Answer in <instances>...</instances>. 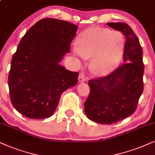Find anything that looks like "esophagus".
Segmentation results:
<instances>
[{"label":"esophagus","instance_id":"1","mask_svg":"<svg viewBox=\"0 0 155 155\" xmlns=\"http://www.w3.org/2000/svg\"><path fill=\"white\" fill-rule=\"evenodd\" d=\"M86 80V76L84 73H80L79 76V81L80 83H82V82L85 81Z\"/></svg>","mask_w":155,"mask_h":155}]
</instances>
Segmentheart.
<instances>
[{
    "instance_id": "1",
    "label": "heart",
    "mask_w": 155,
    "mask_h": 155,
    "mask_svg": "<svg viewBox=\"0 0 155 155\" xmlns=\"http://www.w3.org/2000/svg\"><path fill=\"white\" fill-rule=\"evenodd\" d=\"M124 39L120 33L103 28H90L80 35L71 51L81 59H90L91 71L106 75L115 69L122 57Z\"/></svg>"
}]
</instances>
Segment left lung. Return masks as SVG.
Returning <instances> with one entry per match:
<instances>
[{"mask_svg":"<svg viewBox=\"0 0 155 155\" xmlns=\"http://www.w3.org/2000/svg\"><path fill=\"white\" fill-rule=\"evenodd\" d=\"M107 25L126 38L124 63L108 75L89 80L84 111L91 120L110 125L130 116L137 108L143 91L144 64L142 47L130 27L124 22Z\"/></svg>","mask_w":155,"mask_h":155,"instance_id":"1","label":"left lung"}]
</instances>
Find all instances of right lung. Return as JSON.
<instances>
[{"mask_svg":"<svg viewBox=\"0 0 155 155\" xmlns=\"http://www.w3.org/2000/svg\"><path fill=\"white\" fill-rule=\"evenodd\" d=\"M78 26L45 18L25 33L11 61L8 75L14 108L30 119H44L54 113L62 93L78 82L79 73L59 64Z\"/></svg>","mask_w":155,"mask_h":155,"instance_id":"add662e5","label":"right lung"}]
</instances>
